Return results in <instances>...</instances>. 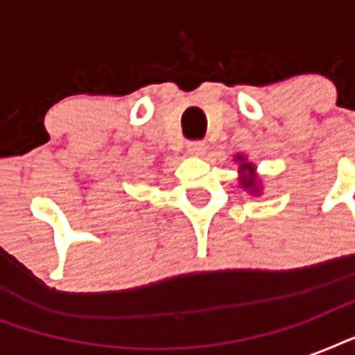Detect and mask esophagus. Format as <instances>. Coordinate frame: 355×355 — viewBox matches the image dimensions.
Listing matches in <instances>:
<instances>
[{
	"mask_svg": "<svg viewBox=\"0 0 355 355\" xmlns=\"http://www.w3.org/2000/svg\"><path fill=\"white\" fill-rule=\"evenodd\" d=\"M206 149H208V144H206V141H202V139H197V141H189V144H188L189 155H205Z\"/></svg>",
	"mask_w": 355,
	"mask_h": 355,
	"instance_id": "obj_1",
	"label": "esophagus"
}]
</instances>
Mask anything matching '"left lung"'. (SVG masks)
I'll use <instances>...</instances> for the list:
<instances>
[{
    "label": "left lung",
    "mask_w": 355,
    "mask_h": 355,
    "mask_svg": "<svg viewBox=\"0 0 355 355\" xmlns=\"http://www.w3.org/2000/svg\"><path fill=\"white\" fill-rule=\"evenodd\" d=\"M239 158H241V156H239ZM241 171H254V167L250 166V164H241ZM243 186L248 189H252V191H258V188H256V182H254L252 177L248 178V180L245 178V180H243Z\"/></svg>",
    "instance_id": "8db88e82"
}]
</instances>
